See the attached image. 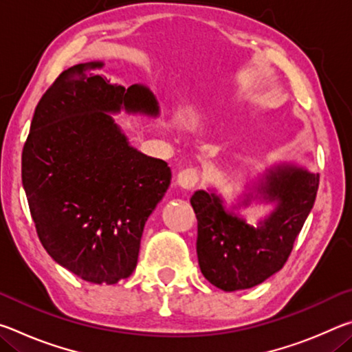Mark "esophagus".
Listing matches in <instances>:
<instances>
[{
  "mask_svg": "<svg viewBox=\"0 0 352 352\" xmlns=\"http://www.w3.org/2000/svg\"><path fill=\"white\" fill-rule=\"evenodd\" d=\"M199 178H200L199 169L188 168V169H183L180 174L177 175V183L178 186H182L183 189H192L195 184L199 183Z\"/></svg>",
  "mask_w": 352,
  "mask_h": 352,
  "instance_id": "obj_1",
  "label": "esophagus"
}]
</instances>
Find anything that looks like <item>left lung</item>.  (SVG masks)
<instances>
[{
  "label": "left lung",
  "mask_w": 352,
  "mask_h": 352,
  "mask_svg": "<svg viewBox=\"0 0 352 352\" xmlns=\"http://www.w3.org/2000/svg\"><path fill=\"white\" fill-rule=\"evenodd\" d=\"M318 182V174L294 166L270 170L259 192L278 206L258 230L226 212L216 194L197 190L190 205L197 217L199 265L208 281L234 292L254 287L281 270L312 210Z\"/></svg>",
  "instance_id": "1"
}]
</instances>
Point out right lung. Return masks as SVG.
<instances>
[{"label":"right lung","mask_w":352,"mask_h":352,"mask_svg":"<svg viewBox=\"0 0 352 352\" xmlns=\"http://www.w3.org/2000/svg\"><path fill=\"white\" fill-rule=\"evenodd\" d=\"M102 63L74 65L35 107L21 180L47 254L83 281L116 284L136 267L144 223L168 190L163 160L130 147L109 111L157 116L142 85H113Z\"/></svg>","instance_id":"obj_1"}]
</instances>
